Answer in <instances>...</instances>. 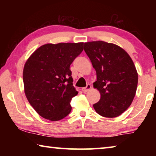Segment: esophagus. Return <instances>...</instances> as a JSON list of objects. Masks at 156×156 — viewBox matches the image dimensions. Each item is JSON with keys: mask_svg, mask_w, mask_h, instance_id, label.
Segmentation results:
<instances>
[{"mask_svg": "<svg viewBox=\"0 0 156 156\" xmlns=\"http://www.w3.org/2000/svg\"><path fill=\"white\" fill-rule=\"evenodd\" d=\"M91 89V84H88L87 85L86 87H84V88L82 89V91H83L84 92V93H87V92L89 91V90H90Z\"/></svg>", "mask_w": 156, "mask_h": 156, "instance_id": "34e87169", "label": "esophagus"}]
</instances>
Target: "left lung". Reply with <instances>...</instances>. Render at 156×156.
Instances as JSON below:
<instances>
[{
  "label": "left lung",
  "mask_w": 156,
  "mask_h": 156,
  "mask_svg": "<svg viewBox=\"0 0 156 156\" xmlns=\"http://www.w3.org/2000/svg\"><path fill=\"white\" fill-rule=\"evenodd\" d=\"M84 49L96 72L94 87L100 94L94 109L103 117H117L135 97L138 81L135 65L125 49L113 43L88 42L84 43Z\"/></svg>",
  "instance_id": "8db88e82"
}]
</instances>
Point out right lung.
Instances as JSON below:
<instances>
[{
  "label": "right lung",
  "instance_id": "obj_1",
  "mask_svg": "<svg viewBox=\"0 0 156 156\" xmlns=\"http://www.w3.org/2000/svg\"><path fill=\"white\" fill-rule=\"evenodd\" d=\"M84 43H47L38 47L26 61L23 78L30 104L51 121L65 118L70 102L78 94L73 86L69 67L83 50Z\"/></svg>",
  "mask_w": 156,
  "mask_h": 156
}]
</instances>
